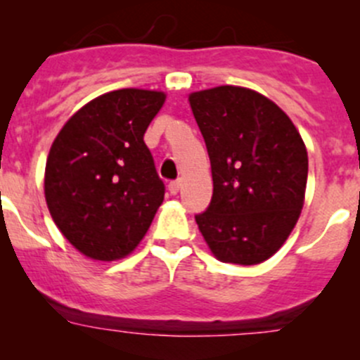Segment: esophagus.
Wrapping results in <instances>:
<instances>
[{
	"mask_svg": "<svg viewBox=\"0 0 360 360\" xmlns=\"http://www.w3.org/2000/svg\"><path fill=\"white\" fill-rule=\"evenodd\" d=\"M179 188H181V181H172V183H169L170 195H177V193H179Z\"/></svg>",
	"mask_w": 360,
	"mask_h": 360,
	"instance_id": "1",
	"label": "esophagus"
}]
</instances>
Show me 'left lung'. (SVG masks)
<instances>
[{"label": "left lung", "mask_w": 360, "mask_h": 360, "mask_svg": "<svg viewBox=\"0 0 360 360\" xmlns=\"http://www.w3.org/2000/svg\"><path fill=\"white\" fill-rule=\"evenodd\" d=\"M212 170V200L195 216L221 263L259 264L284 245L300 219L308 153L288 115L245 86L188 96Z\"/></svg>", "instance_id": "obj_1"}]
</instances>
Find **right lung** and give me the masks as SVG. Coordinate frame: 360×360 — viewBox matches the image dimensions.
I'll return each instance as SVG.
<instances>
[{
  "mask_svg": "<svg viewBox=\"0 0 360 360\" xmlns=\"http://www.w3.org/2000/svg\"><path fill=\"white\" fill-rule=\"evenodd\" d=\"M165 99V92L144 89L103 94L53 139L46 207L69 244L90 259L129 256L162 205L165 188L143 137Z\"/></svg>",
  "mask_w": 360,
  "mask_h": 360,
  "instance_id": "add662e5",
  "label": "right lung"
}]
</instances>
